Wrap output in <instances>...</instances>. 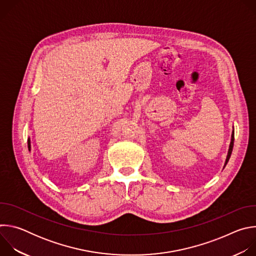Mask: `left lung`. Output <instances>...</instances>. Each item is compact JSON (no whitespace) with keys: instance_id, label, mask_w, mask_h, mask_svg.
Listing matches in <instances>:
<instances>
[{"instance_id":"1","label":"left lung","mask_w":256,"mask_h":256,"mask_svg":"<svg viewBox=\"0 0 256 256\" xmlns=\"http://www.w3.org/2000/svg\"><path fill=\"white\" fill-rule=\"evenodd\" d=\"M233 146H234V130L232 132V136H231V142H230V147H229V151H228V155H227V158H226V162H225V166L227 165L230 157H231V154H232V150H233ZM224 166V167H225Z\"/></svg>"}]
</instances>
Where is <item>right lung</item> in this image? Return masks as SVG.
<instances>
[{"label":"right lung","mask_w":256,"mask_h":256,"mask_svg":"<svg viewBox=\"0 0 256 256\" xmlns=\"http://www.w3.org/2000/svg\"><path fill=\"white\" fill-rule=\"evenodd\" d=\"M30 148H31V147H30V138H28V149L30 150Z\"/></svg>","instance_id":"1"}]
</instances>
